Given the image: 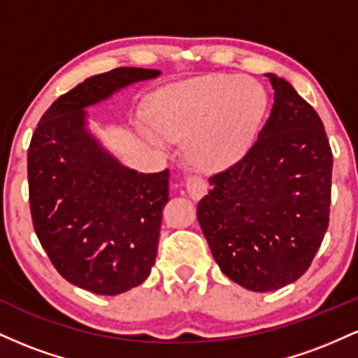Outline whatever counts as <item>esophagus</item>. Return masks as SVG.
Segmentation results:
<instances>
[{
  "label": "esophagus",
  "mask_w": 358,
  "mask_h": 358,
  "mask_svg": "<svg viewBox=\"0 0 358 358\" xmlns=\"http://www.w3.org/2000/svg\"><path fill=\"white\" fill-rule=\"evenodd\" d=\"M185 187H187V192L192 200H200L207 193V183H205L202 176H188Z\"/></svg>",
  "instance_id": "obj_1"
}]
</instances>
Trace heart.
Returning a JSON list of instances; mask_svg holds the SVG:
<instances>
[{
    "label": "heart",
    "mask_w": 358,
    "mask_h": 358,
    "mask_svg": "<svg viewBox=\"0 0 358 358\" xmlns=\"http://www.w3.org/2000/svg\"><path fill=\"white\" fill-rule=\"evenodd\" d=\"M266 106L259 82L219 73L158 92L150 102V117L163 136L187 145L193 166L217 173L248 155Z\"/></svg>",
    "instance_id": "b5f03b06"
}]
</instances>
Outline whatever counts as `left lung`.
I'll return each instance as SVG.
<instances>
[{
	"mask_svg": "<svg viewBox=\"0 0 358 358\" xmlns=\"http://www.w3.org/2000/svg\"><path fill=\"white\" fill-rule=\"evenodd\" d=\"M271 114L239 163L213 175L196 207L222 273L250 291L291 285L310 268L328 227L330 143L316 110L276 73Z\"/></svg>",
	"mask_w": 358,
	"mask_h": 358,
	"instance_id": "8db88e82",
	"label": "left lung"
}]
</instances>
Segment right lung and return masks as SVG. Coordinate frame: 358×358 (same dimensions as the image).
Masks as SVG:
<instances>
[{
	"label": "right lung",
	"instance_id": "1",
	"mask_svg": "<svg viewBox=\"0 0 358 358\" xmlns=\"http://www.w3.org/2000/svg\"><path fill=\"white\" fill-rule=\"evenodd\" d=\"M121 67L60 96L28 148L30 210L55 269L90 293H124L150 276L158 250L170 171L138 173L90 133L87 108L159 76Z\"/></svg>",
	"mask_w": 358,
	"mask_h": 358
}]
</instances>
